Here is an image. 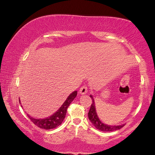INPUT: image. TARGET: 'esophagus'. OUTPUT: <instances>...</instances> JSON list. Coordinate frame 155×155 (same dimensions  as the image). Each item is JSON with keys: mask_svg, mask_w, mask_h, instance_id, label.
I'll use <instances>...</instances> for the list:
<instances>
[{"mask_svg": "<svg viewBox=\"0 0 155 155\" xmlns=\"http://www.w3.org/2000/svg\"><path fill=\"white\" fill-rule=\"evenodd\" d=\"M87 92H88V90H87V87L86 86L82 87L79 90V93L81 94H85L86 93H87Z\"/></svg>", "mask_w": 155, "mask_h": 155, "instance_id": "esophagus-1", "label": "esophagus"}]
</instances>
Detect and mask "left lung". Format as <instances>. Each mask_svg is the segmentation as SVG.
Instances as JSON below:
<instances>
[{
  "label": "left lung",
  "mask_w": 155,
  "mask_h": 155,
  "mask_svg": "<svg viewBox=\"0 0 155 155\" xmlns=\"http://www.w3.org/2000/svg\"><path fill=\"white\" fill-rule=\"evenodd\" d=\"M90 97L92 98V100H93V103H92L90 110L88 111V119L90 120L91 123L94 125L95 128L101 131H103V132H110V131H114L120 129V128L124 126L125 124H123L120 125H110L102 122L99 117H98L97 113L96 106H95L93 96L91 94Z\"/></svg>",
  "instance_id": "8db88e82"
}]
</instances>
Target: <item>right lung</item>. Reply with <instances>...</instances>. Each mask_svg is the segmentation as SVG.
Instances as JSON below:
<instances>
[{
  "label": "right lung",
  "mask_w": 155,
  "mask_h": 155,
  "mask_svg": "<svg viewBox=\"0 0 155 155\" xmlns=\"http://www.w3.org/2000/svg\"><path fill=\"white\" fill-rule=\"evenodd\" d=\"M77 95V91L72 92V93L69 94V96L64 102L63 104L61 105V107L59 108L55 113L51 115L50 117H46L45 118H36L35 117H31L29 114H27L28 117L32 123L37 125L39 128H44V129L47 130L54 128L58 127L59 125L61 124V123H62V121H63L65 118L66 114H67V110L68 108V107L72 103V101L76 98ZM19 103L21 104V101H20V99Z\"/></svg>",
  "instance_id": "right-lung-1"
}]
</instances>
